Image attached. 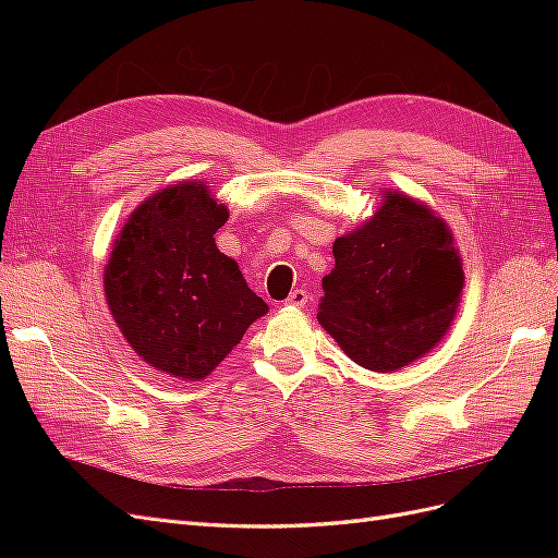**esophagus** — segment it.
I'll return each instance as SVG.
<instances>
[{"label": "esophagus", "mask_w": 558, "mask_h": 558, "mask_svg": "<svg viewBox=\"0 0 558 558\" xmlns=\"http://www.w3.org/2000/svg\"><path fill=\"white\" fill-rule=\"evenodd\" d=\"M286 305H289V307H305L307 305V293L302 289L293 291L289 298H286Z\"/></svg>", "instance_id": "obj_1"}]
</instances>
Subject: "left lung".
Returning <instances> with one entry per match:
<instances>
[{"label":"left lung","instance_id":"8db88e82","mask_svg":"<svg viewBox=\"0 0 558 558\" xmlns=\"http://www.w3.org/2000/svg\"><path fill=\"white\" fill-rule=\"evenodd\" d=\"M332 256L316 318L353 363L398 373L440 344L465 286L445 218L388 189L373 216L335 240Z\"/></svg>","mask_w":558,"mask_h":558}]
</instances>
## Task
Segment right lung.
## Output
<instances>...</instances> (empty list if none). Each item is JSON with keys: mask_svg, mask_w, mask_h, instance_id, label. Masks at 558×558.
Masks as SVG:
<instances>
[{"mask_svg": "<svg viewBox=\"0 0 558 558\" xmlns=\"http://www.w3.org/2000/svg\"><path fill=\"white\" fill-rule=\"evenodd\" d=\"M228 216L205 181L167 185L128 216L105 267L118 330L144 363L181 381L211 375L269 310L216 246Z\"/></svg>", "mask_w": 558, "mask_h": 558, "instance_id": "right-lung-1", "label": "right lung"}]
</instances>
